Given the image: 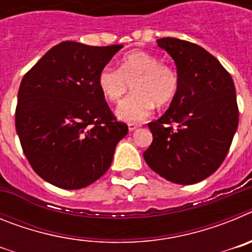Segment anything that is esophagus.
<instances>
[{
    "mask_svg": "<svg viewBox=\"0 0 252 252\" xmlns=\"http://www.w3.org/2000/svg\"><path fill=\"white\" fill-rule=\"evenodd\" d=\"M137 127H139V125L137 124H128V131H130V132L135 131Z\"/></svg>",
    "mask_w": 252,
    "mask_h": 252,
    "instance_id": "1",
    "label": "esophagus"
}]
</instances>
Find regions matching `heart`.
<instances>
[{
	"mask_svg": "<svg viewBox=\"0 0 252 252\" xmlns=\"http://www.w3.org/2000/svg\"><path fill=\"white\" fill-rule=\"evenodd\" d=\"M178 83L174 69L146 51L128 53L121 59L120 69L106 65L98 74L99 90L111 102H119L132 84L133 93L116 110L120 120L130 124L148 119L155 103H169L177 94Z\"/></svg>",
	"mask_w": 252,
	"mask_h": 252,
	"instance_id": "obj_1",
	"label": "heart"
}]
</instances>
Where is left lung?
Segmentation results:
<instances>
[{
  "mask_svg": "<svg viewBox=\"0 0 252 252\" xmlns=\"http://www.w3.org/2000/svg\"><path fill=\"white\" fill-rule=\"evenodd\" d=\"M158 46L177 65L178 91L166 112L148 124L153 142L146 164L177 184H195L213 174L230 150L239 126L230 73L197 44L162 37Z\"/></svg>",
  "mask_w": 252,
  "mask_h": 252,
  "instance_id": "left-lung-1",
  "label": "left lung"
}]
</instances>
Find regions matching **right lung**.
I'll use <instances>...</instances> for the list:
<instances>
[{"mask_svg": "<svg viewBox=\"0 0 252 252\" xmlns=\"http://www.w3.org/2000/svg\"><path fill=\"white\" fill-rule=\"evenodd\" d=\"M121 48L63 41L22 78L16 131L30 165L48 183L81 189L111 166L128 128L108 108L98 74Z\"/></svg>", "mask_w": 252, "mask_h": 252, "instance_id": "1", "label": "right lung"}]
</instances>
